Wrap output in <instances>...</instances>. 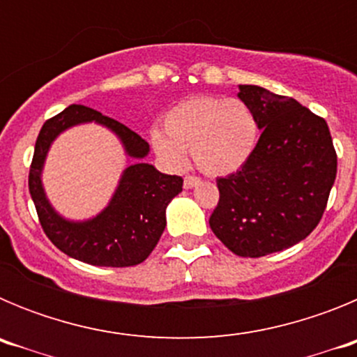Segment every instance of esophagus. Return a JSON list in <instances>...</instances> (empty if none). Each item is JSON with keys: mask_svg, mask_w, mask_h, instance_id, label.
<instances>
[{"mask_svg": "<svg viewBox=\"0 0 357 357\" xmlns=\"http://www.w3.org/2000/svg\"><path fill=\"white\" fill-rule=\"evenodd\" d=\"M198 184H200V178H198V176L188 175L184 178V189H193V188H197Z\"/></svg>", "mask_w": 357, "mask_h": 357, "instance_id": "1", "label": "esophagus"}]
</instances>
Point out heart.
<instances>
[{"label": "heart", "mask_w": 357, "mask_h": 357, "mask_svg": "<svg viewBox=\"0 0 357 357\" xmlns=\"http://www.w3.org/2000/svg\"><path fill=\"white\" fill-rule=\"evenodd\" d=\"M162 127L150 132V141L168 168H184L191 148L195 164L214 176L238 172L259 141L254 110L236 98H188L164 114Z\"/></svg>", "instance_id": "obj_1"}]
</instances>
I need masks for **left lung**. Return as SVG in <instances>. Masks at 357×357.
Here are the masks:
<instances>
[{
    "label": "left lung",
    "mask_w": 357,
    "mask_h": 357,
    "mask_svg": "<svg viewBox=\"0 0 357 357\" xmlns=\"http://www.w3.org/2000/svg\"><path fill=\"white\" fill-rule=\"evenodd\" d=\"M261 137L245 166L218 178L209 218L216 238L239 257H263L307 238L321 220L336 178V151L326 119L293 98L239 85Z\"/></svg>",
    "instance_id": "1"
}]
</instances>
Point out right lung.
Wrapping results in <instances>:
<instances>
[{"instance_id":"add662e5","label":"right lung","mask_w":357,"mask_h":357,"mask_svg":"<svg viewBox=\"0 0 357 357\" xmlns=\"http://www.w3.org/2000/svg\"><path fill=\"white\" fill-rule=\"evenodd\" d=\"M96 122L109 128L123 144L131 164L123 170L109 204L93 218H64L45 197L42 169L52 141L68 128ZM150 144L112 118L84 105H69L48 119L39 132L28 188L39 222L50 241L69 257L93 266L125 268L143 263L159 243L166 227V207L182 191V178L164 175L148 164Z\"/></svg>"}]
</instances>
